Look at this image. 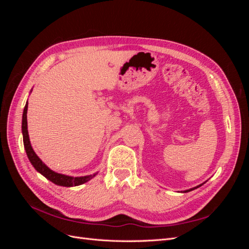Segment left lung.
I'll list each match as a JSON object with an SVG mask.
<instances>
[{
    "instance_id": "1",
    "label": "left lung",
    "mask_w": 249,
    "mask_h": 249,
    "mask_svg": "<svg viewBox=\"0 0 249 249\" xmlns=\"http://www.w3.org/2000/svg\"><path fill=\"white\" fill-rule=\"evenodd\" d=\"M199 186H201V185H199ZM199 186H197V187H194V188H192V189H189V190H186V191H184V192H189V191H191V190H194V189H196V188H198Z\"/></svg>"
}]
</instances>
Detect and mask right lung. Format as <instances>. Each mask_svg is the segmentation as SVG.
I'll return each mask as SVG.
<instances>
[{
  "mask_svg": "<svg viewBox=\"0 0 249 249\" xmlns=\"http://www.w3.org/2000/svg\"><path fill=\"white\" fill-rule=\"evenodd\" d=\"M27 111H28V102L26 103V106L24 109V113H22V122H21V132H22V139H24V146L26 149L27 156L29 158L30 162L33 165V167L38 171L39 173L50 179L51 182H53L56 185L59 186H63V187H73V186H79L84 184L88 180L91 179L92 178L95 177L96 173L94 175H90V176H85V177H70V176H65L61 175V173H58L53 171L50 169L46 164H44L40 159L39 157L35 154L33 150L31 143H30L29 139V134H28V125H27Z\"/></svg>",
  "mask_w": 249,
  "mask_h": 249,
  "instance_id": "right-lung-1",
  "label": "right lung"
}]
</instances>
